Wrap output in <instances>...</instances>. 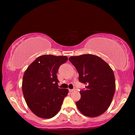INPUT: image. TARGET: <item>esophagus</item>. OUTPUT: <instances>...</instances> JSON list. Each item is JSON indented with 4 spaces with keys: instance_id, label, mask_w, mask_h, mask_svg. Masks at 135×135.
<instances>
[{
    "instance_id": "esophagus-1",
    "label": "esophagus",
    "mask_w": 135,
    "mask_h": 135,
    "mask_svg": "<svg viewBox=\"0 0 135 135\" xmlns=\"http://www.w3.org/2000/svg\"><path fill=\"white\" fill-rule=\"evenodd\" d=\"M68 90H69V92H74V91H75V90H74V89H68Z\"/></svg>"
}]
</instances>
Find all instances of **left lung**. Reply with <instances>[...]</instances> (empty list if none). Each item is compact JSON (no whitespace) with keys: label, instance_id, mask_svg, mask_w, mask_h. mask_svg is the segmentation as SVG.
I'll list each match as a JSON object with an SVG mask.
<instances>
[{"label":"left lung","instance_id":"obj_1","mask_svg":"<svg viewBox=\"0 0 135 135\" xmlns=\"http://www.w3.org/2000/svg\"><path fill=\"white\" fill-rule=\"evenodd\" d=\"M69 60L76 68L79 81L86 85L76 102L79 111L87 117L102 115L108 109L115 89V77L110 66L93 54L71 56Z\"/></svg>","mask_w":135,"mask_h":135}]
</instances>
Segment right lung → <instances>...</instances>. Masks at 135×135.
<instances>
[{
	"label": "right lung",
	"instance_id": "1",
	"mask_svg": "<svg viewBox=\"0 0 135 135\" xmlns=\"http://www.w3.org/2000/svg\"><path fill=\"white\" fill-rule=\"evenodd\" d=\"M65 56L43 55L27 67L22 79L25 101L31 111L43 119H50L60 111L68 90L58 87L59 68L67 61Z\"/></svg>",
	"mask_w": 135,
	"mask_h": 135
}]
</instances>
